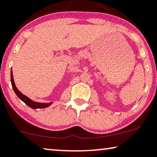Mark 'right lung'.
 Instances as JSON below:
<instances>
[{
    "mask_svg": "<svg viewBox=\"0 0 157 157\" xmlns=\"http://www.w3.org/2000/svg\"><path fill=\"white\" fill-rule=\"evenodd\" d=\"M11 85H12V88L13 89V90H14L15 93L17 94V96L19 97V98H20L24 103H25L27 106L30 107V108L34 109H43V108H46V107H48L49 106H51V105L52 104V102L40 103V102L34 101L31 100V99L28 98L27 96H26L24 94H22L20 91L18 90L17 87H16L14 80H13L12 70L11 71Z\"/></svg>",
    "mask_w": 157,
    "mask_h": 157,
    "instance_id": "1",
    "label": "right lung"
}]
</instances>
